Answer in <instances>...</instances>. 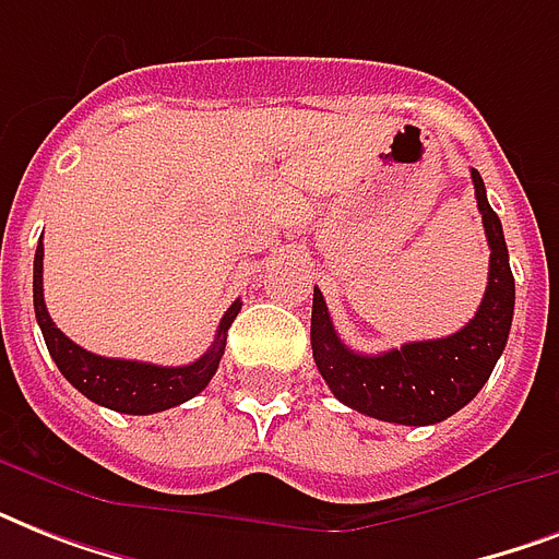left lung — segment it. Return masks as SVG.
Instances as JSON below:
<instances>
[{
  "instance_id": "left-lung-1",
  "label": "left lung",
  "mask_w": 559,
  "mask_h": 559,
  "mask_svg": "<svg viewBox=\"0 0 559 559\" xmlns=\"http://www.w3.org/2000/svg\"><path fill=\"white\" fill-rule=\"evenodd\" d=\"M476 202L490 246L487 289L476 316L443 340L406 342L382 354H357L333 328L322 289H313L310 345L319 373L333 397L362 415L403 426L441 424L476 397L496 359L502 357L513 322V272L508 263L502 219L487 202L485 182L469 168Z\"/></svg>"
}]
</instances>
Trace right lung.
<instances>
[{"label":"right lung","mask_w":559,"mask_h":559,"mask_svg":"<svg viewBox=\"0 0 559 559\" xmlns=\"http://www.w3.org/2000/svg\"><path fill=\"white\" fill-rule=\"evenodd\" d=\"M34 313L46 340V348L57 362L60 373L98 406H107L121 415H153L165 412L186 400L197 397L211 377L217 373L219 357L226 350V333L240 313V298L228 307L219 319L217 336L205 354L191 366H151V362H133V359H109L90 354L81 345H74L66 336L46 310L43 298V237H39L37 254H34Z\"/></svg>","instance_id":"add662e5"}]
</instances>
